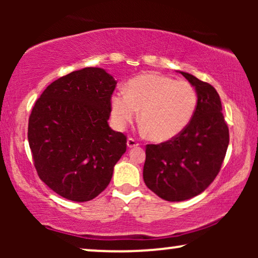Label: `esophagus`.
I'll return each mask as SVG.
<instances>
[{
    "mask_svg": "<svg viewBox=\"0 0 258 258\" xmlns=\"http://www.w3.org/2000/svg\"><path fill=\"white\" fill-rule=\"evenodd\" d=\"M126 146H128L129 149H132V148H135L139 146V143H137L134 139H132V137H129V139L126 140Z\"/></svg>",
    "mask_w": 258,
    "mask_h": 258,
    "instance_id": "1",
    "label": "esophagus"
}]
</instances>
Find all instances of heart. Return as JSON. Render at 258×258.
Returning <instances> with one entry per match:
<instances>
[{
    "mask_svg": "<svg viewBox=\"0 0 258 258\" xmlns=\"http://www.w3.org/2000/svg\"><path fill=\"white\" fill-rule=\"evenodd\" d=\"M196 89L186 81H175L156 73L130 80L125 93L117 91L110 98V115L115 128L123 130L140 110L142 130L155 142L177 137L195 115Z\"/></svg>",
    "mask_w": 258,
    "mask_h": 258,
    "instance_id": "heart-1",
    "label": "heart"
}]
</instances>
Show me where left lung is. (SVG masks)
I'll list each match as a JSON object with an SVG mask.
<instances>
[{
  "mask_svg": "<svg viewBox=\"0 0 258 258\" xmlns=\"http://www.w3.org/2000/svg\"><path fill=\"white\" fill-rule=\"evenodd\" d=\"M178 73L196 89L195 115L177 137L148 144L143 167L146 185L169 202L203 192L220 172L229 144V129L216 89L191 74Z\"/></svg>",
  "mask_w": 258,
  "mask_h": 258,
  "instance_id": "left-lung-1",
  "label": "left lung"
}]
</instances>
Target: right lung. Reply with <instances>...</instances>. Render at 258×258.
I'll return each mask as SVG.
<instances>
[{"label":"right lung","mask_w":258,"mask_h":258,"mask_svg":"<svg viewBox=\"0 0 258 258\" xmlns=\"http://www.w3.org/2000/svg\"><path fill=\"white\" fill-rule=\"evenodd\" d=\"M116 81L88 67L56 80L35 103L28 141L40 178L59 196L87 202L107 188L126 150L108 124Z\"/></svg>","instance_id":"right-lung-1"}]
</instances>
